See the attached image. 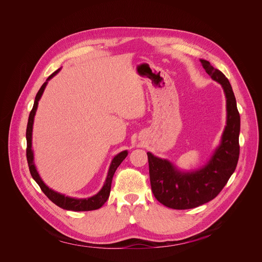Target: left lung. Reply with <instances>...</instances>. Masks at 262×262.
Listing matches in <instances>:
<instances>
[{
  "label": "left lung",
  "instance_id": "1",
  "mask_svg": "<svg viewBox=\"0 0 262 262\" xmlns=\"http://www.w3.org/2000/svg\"><path fill=\"white\" fill-rule=\"evenodd\" d=\"M208 76L225 93L227 119L221 142L199 169L182 171L166 159L147 152L151 190L159 202L173 209H190L215 198L233 174L239 156L241 117L232 87L224 73L200 59Z\"/></svg>",
  "mask_w": 262,
  "mask_h": 262
}]
</instances>
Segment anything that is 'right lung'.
Here are the masks:
<instances>
[{"label":"right lung","mask_w":262,"mask_h":262,"mask_svg":"<svg viewBox=\"0 0 262 262\" xmlns=\"http://www.w3.org/2000/svg\"><path fill=\"white\" fill-rule=\"evenodd\" d=\"M59 71H60V68L58 70H56L54 73H52L51 76L48 78V80L43 83V85L41 86L39 91L37 92L33 108H32L31 113L29 115L26 138H27V161H28L30 173H31L33 179L37 182V184L40 186L41 191L47 195V197L52 202H54L56 205H58L59 207H61L63 209H66V210H72V211L95 210V209L100 208L106 202V200L110 196V192H111L112 179H113L114 173L117 170V168L119 167V165L127 157V155H128L127 150H123V151L119 152L118 155H116L114 157L113 160H112V162L110 164L108 171H107V175H106V178L104 180L102 188L100 189V191L97 194H95L94 196L89 197V198L68 197V196H65L63 194H60V193L50 189L49 186L43 182V180L41 179L38 172H37V169H36V166H35V163H34V151L32 149V133H33V124H34L35 114H36L37 107H38V101L40 100L49 81L51 79H53Z\"/></svg>","instance_id":"1"}]
</instances>
